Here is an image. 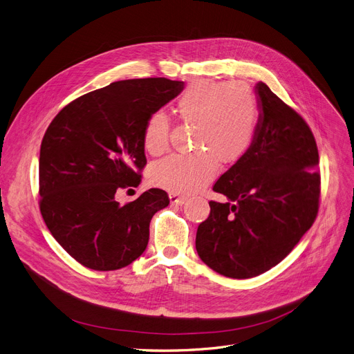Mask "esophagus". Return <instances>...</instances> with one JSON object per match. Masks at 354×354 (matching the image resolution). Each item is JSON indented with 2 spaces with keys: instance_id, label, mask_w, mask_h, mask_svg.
I'll return each mask as SVG.
<instances>
[{
  "instance_id": "34e87169",
  "label": "esophagus",
  "mask_w": 354,
  "mask_h": 354,
  "mask_svg": "<svg viewBox=\"0 0 354 354\" xmlns=\"http://www.w3.org/2000/svg\"><path fill=\"white\" fill-rule=\"evenodd\" d=\"M187 201V198L184 196H178V194H170V203L171 204H177V205H183Z\"/></svg>"
}]
</instances>
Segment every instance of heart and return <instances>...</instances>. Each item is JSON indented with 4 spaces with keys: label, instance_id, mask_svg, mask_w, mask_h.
Returning a JSON list of instances; mask_svg holds the SVG:
<instances>
[{
    "label": "heart",
    "instance_id": "heart-1",
    "mask_svg": "<svg viewBox=\"0 0 354 354\" xmlns=\"http://www.w3.org/2000/svg\"><path fill=\"white\" fill-rule=\"evenodd\" d=\"M176 113L187 124H194L193 149L189 156H173L153 165V185L173 194H194L209 184L217 162L240 161L257 136L260 106L256 93L241 81L192 82L176 101ZM171 122L162 111L149 115L142 130L144 149L151 156L169 150Z\"/></svg>",
    "mask_w": 354,
    "mask_h": 354
}]
</instances>
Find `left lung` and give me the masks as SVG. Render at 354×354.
Listing matches in <instances>:
<instances>
[{
    "label": "left lung",
    "mask_w": 354,
    "mask_h": 354,
    "mask_svg": "<svg viewBox=\"0 0 354 354\" xmlns=\"http://www.w3.org/2000/svg\"><path fill=\"white\" fill-rule=\"evenodd\" d=\"M256 94L260 120L248 153L213 190L228 201H210L196 248L218 274L256 277L279 264L315 223L319 212V151L307 122L264 82Z\"/></svg>",
    "instance_id": "1"
}]
</instances>
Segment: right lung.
Instances as JSON below:
<instances>
[{"label": "right lung", "mask_w": 354, "mask_h": 354, "mask_svg": "<svg viewBox=\"0 0 354 354\" xmlns=\"http://www.w3.org/2000/svg\"><path fill=\"white\" fill-rule=\"evenodd\" d=\"M183 88L169 78L117 81L75 98L51 121L39 150V212L80 264L110 272L144 253L150 221L170 198L150 189L121 205L115 193L140 184L145 121Z\"/></svg>", "instance_id": "obj_1"}]
</instances>
